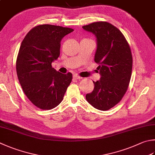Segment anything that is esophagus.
Here are the masks:
<instances>
[{"instance_id": "34e87169", "label": "esophagus", "mask_w": 155, "mask_h": 155, "mask_svg": "<svg viewBox=\"0 0 155 155\" xmlns=\"http://www.w3.org/2000/svg\"><path fill=\"white\" fill-rule=\"evenodd\" d=\"M73 78H74V79H78V80H80V79H82V78H81V76H80V75H77V74L74 75V76H73Z\"/></svg>"}]
</instances>
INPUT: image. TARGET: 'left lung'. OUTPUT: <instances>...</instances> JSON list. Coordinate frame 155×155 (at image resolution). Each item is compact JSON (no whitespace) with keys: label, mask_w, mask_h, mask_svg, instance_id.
<instances>
[{"label":"left lung","mask_w":155,"mask_h":155,"mask_svg":"<svg viewBox=\"0 0 155 155\" xmlns=\"http://www.w3.org/2000/svg\"><path fill=\"white\" fill-rule=\"evenodd\" d=\"M97 40L94 61L99 66L101 80L93 81L94 88L87 94V101L96 109L107 110L121 101L132 75L133 59L130 46L121 31L107 21L84 25Z\"/></svg>","instance_id":"1"}]
</instances>
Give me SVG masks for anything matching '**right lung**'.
Returning <instances> with one entry per match:
<instances>
[{
    "instance_id": "add662e5",
    "label": "right lung",
    "mask_w": 155,
    "mask_h": 155,
    "mask_svg": "<svg viewBox=\"0 0 155 155\" xmlns=\"http://www.w3.org/2000/svg\"><path fill=\"white\" fill-rule=\"evenodd\" d=\"M74 31L50 24L37 25L26 34L16 61L17 77L23 92L36 107L50 110L63 101L72 80L52 67L60 55L61 40Z\"/></svg>"
}]
</instances>
